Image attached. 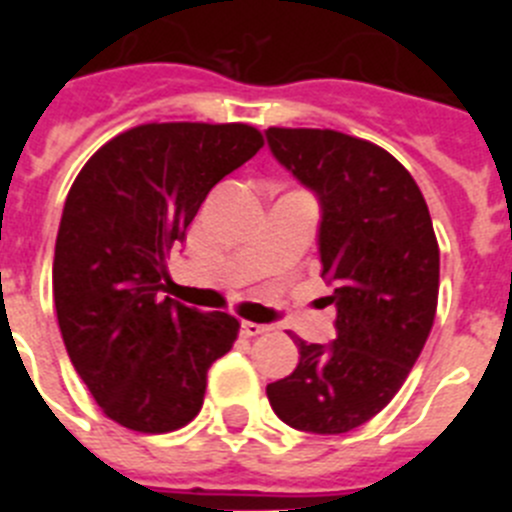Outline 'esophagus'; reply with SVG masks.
Instances as JSON below:
<instances>
[{
    "label": "esophagus",
    "instance_id": "obj_1",
    "mask_svg": "<svg viewBox=\"0 0 512 512\" xmlns=\"http://www.w3.org/2000/svg\"><path fill=\"white\" fill-rule=\"evenodd\" d=\"M269 330V325H261V323H251V320H243L241 323V333L246 338H253V336H261V333H266Z\"/></svg>",
    "mask_w": 512,
    "mask_h": 512
}]
</instances>
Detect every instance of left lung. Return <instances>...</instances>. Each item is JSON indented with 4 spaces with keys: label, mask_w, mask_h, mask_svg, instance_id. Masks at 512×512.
Listing matches in <instances>:
<instances>
[{
    "label": "left lung",
    "mask_w": 512,
    "mask_h": 512,
    "mask_svg": "<svg viewBox=\"0 0 512 512\" xmlns=\"http://www.w3.org/2000/svg\"><path fill=\"white\" fill-rule=\"evenodd\" d=\"M271 153L318 194L320 264L333 284L336 341L295 336L300 364L266 397L307 433L354 431L400 392L438 305V241L410 171L338 130L269 128Z\"/></svg>",
    "instance_id": "left-lung-1"
}]
</instances>
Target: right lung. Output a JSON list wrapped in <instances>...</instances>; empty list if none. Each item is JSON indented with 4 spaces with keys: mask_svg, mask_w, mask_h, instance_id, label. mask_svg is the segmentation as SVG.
I'll return each instance as SVG.
<instances>
[{
    "mask_svg": "<svg viewBox=\"0 0 512 512\" xmlns=\"http://www.w3.org/2000/svg\"><path fill=\"white\" fill-rule=\"evenodd\" d=\"M264 146L246 122H146L107 140L63 205L53 256L58 328L102 413L169 433L200 413L207 369L241 323L158 297L171 248L207 192Z\"/></svg>",
    "mask_w": 512,
    "mask_h": 512,
    "instance_id": "right-lung-1",
    "label": "right lung"
}]
</instances>
